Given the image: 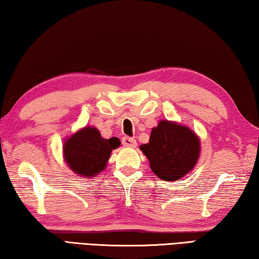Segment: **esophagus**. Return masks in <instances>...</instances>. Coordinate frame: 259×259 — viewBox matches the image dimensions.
I'll use <instances>...</instances> for the list:
<instances>
[{"label": "esophagus", "mask_w": 259, "mask_h": 259, "mask_svg": "<svg viewBox=\"0 0 259 259\" xmlns=\"http://www.w3.org/2000/svg\"><path fill=\"white\" fill-rule=\"evenodd\" d=\"M122 144H123V145L126 147H136V145H137V142H136L135 138L125 136V137L122 138Z\"/></svg>", "instance_id": "obj_1"}]
</instances>
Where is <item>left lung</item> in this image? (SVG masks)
<instances>
[{"instance_id":"left-lung-1","label":"left lung","mask_w":259,"mask_h":259,"mask_svg":"<svg viewBox=\"0 0 259 259\" xmlns=\"http://www.w3.org/2000/svg\"><path fill=\"white\" fill-rule=\"evenodd\" d=\"M150 161L152 171L163 181L182 178L194 168L200 153V142L187 126L161 121L152 129L150 142L140 146Z\"/></svg>"}]
</instances>
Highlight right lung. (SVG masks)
Instances as JSON below:
<instances>
[{
    "label": "right lung",
    "instance_id": "obj_1",
    "mask_svg": "<svg viewBox=\"0 0 259 259\" xmlns=\"http://www.w3.org/2000/svg\"><path fill=\"white\" fill-rule=\"evenodd\" d=\"M120 144L117 138L104 139L97 129L88 126L66 140L64 156L74 172L93 177L105 169L112 150Z\"/></svg>",
    "mask_w": 259,
    "mask_h": 259
}]
</instances>
